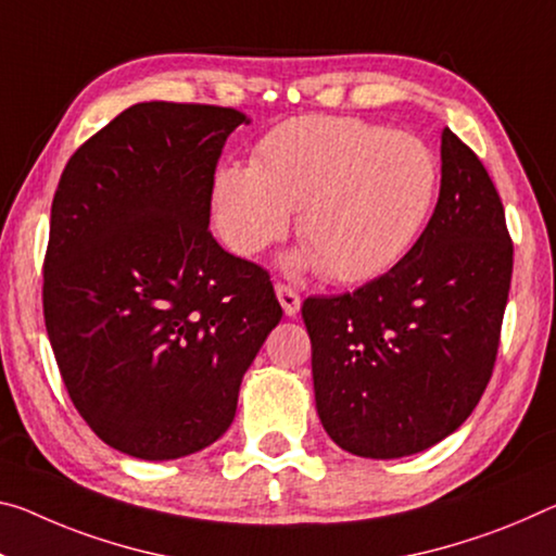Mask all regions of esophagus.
Masks as SVG:
<instances>
[{
	"mask_svg": "<svg viewBox=\"0 0 556 556\" xmlns=\"http://www.w3.org/2000/svg\"><path fill=\"white\" fill-rule=\"evenodd\" d=\"M275 294H277L281 309H285L287 316H294L299 312V306H302V299H299L294 289H289L287 285H277Z\"/></svg>",
	"mask_w": 556,
	"mask_h": 556,
	"instance_id": "34e87169",
	"label": "esophagus"
}]
</instances>
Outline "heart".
<instances>
[{"instance_id": "b5f03b06", "label": "heart", "mask_w": 556, "mask_h": 556, "mask_svg": "<svg viewBox=\"0 0 556 556\" xmlns=\"http://www.w3.org/2000/svg\"><path fill=\"white\" fill-rule=\"evenodd\" d=\"M254 165L219 167L213 217L240 257L287 232L304 247L296 267L341 285L389 271L418 240L438 195V161L420 138L356 118L306 116L277 126Z\"/></svg>"}]
</instances>
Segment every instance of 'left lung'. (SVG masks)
I'll return each mask as SVG.
<instances>
[{
  "label": "left lung",
  "mask_w": 556,
  "mask_h": 556,
  "mask_svg": "<svg viewBox=\"0 0 556 556\" xmlns=\"http://www.w3.org/2000/svg\"><path fill=\"white\" fill-rule=\"evenodd\" d=\"M440 195L410 252L354 294L312 296L316 413L343 451L416 455L468 420L492 376L513 242L488 170L440 134Z\"/></svg>",
  "instance_id": "left-lung-1"
}]
</instances>
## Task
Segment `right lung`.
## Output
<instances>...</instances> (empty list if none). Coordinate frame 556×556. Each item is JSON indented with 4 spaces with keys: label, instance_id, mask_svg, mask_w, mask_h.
Instances as JSON below:
<instances>
[{
    "label": "right lung",
    "instance_id": "add662e5",
    "mask_svg": "<svg viewBox=\"0 0 556 556\" xmlns=\"http://www.w3.org/2000/svg\"><path fill=\"white\" fill-rule=\"evenodd\" d=\"M244 121L130 105L72 155L51 202L43 319L61 378L88 428L140 460L213 445L281 319L267 271L207 230L217 157Z\"/></svg>",
    "mask_w": 556,
    "mask_h": 556
}]
</instances>
